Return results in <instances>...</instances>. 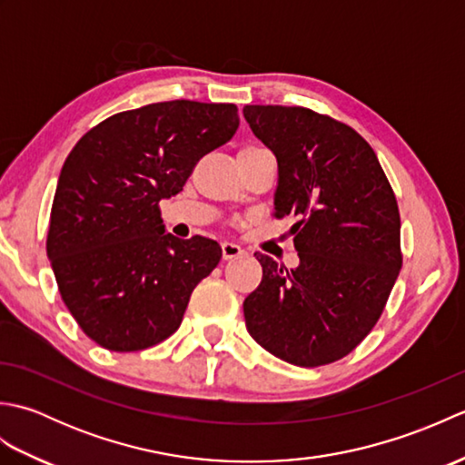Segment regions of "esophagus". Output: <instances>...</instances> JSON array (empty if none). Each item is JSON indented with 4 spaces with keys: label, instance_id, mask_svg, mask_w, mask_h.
<instances>
[{
    "label": "esophagus",
    "instance_id": "34e87169",
    "mask_svg": "<svg viewBox=\"0 0 465 465\" xmlns=\"http://www.w3.org/2000/svg\"><path fill=\"white\" fill-rule=\"evenodd\" d=\"M222 255H223V260H233V258H240V255H243V250H242L240 243L223 242L222 243Z\"/></svg>",
    "mask_w": 465,
    "mask_h": 465
}]
</instances>
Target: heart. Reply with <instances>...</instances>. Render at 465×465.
I'll return each instance as SVG.
<instances>
[{
  "instance_id": "obj_1",
  "label": "heart",
  "mask_w": 465,
  "mask_h": 465,
  "mask_svg": "<svg viewBox=\"0 0 465 465\" xmlns=\"http://www.w3.org/2000/svg\"><path fill=\"white\" fill-rule=\"evenodd\" d=\"M250 147H253V145H250Z\"/></svg>"
}]
</instances>
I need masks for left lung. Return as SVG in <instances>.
Masks as SVG:
<instances>
[{
    "instance_id": "obj_1",
    "label": "left lung",
    "mask_w": 465,
    "mask_h": 465,
    "mask_svg": "<svg viewBox=\"0 0 465 465\" xmlns=\"http://www.w3.org/2000/svg\"><path fill=\"white\" fill-rule=\"evenodd\" d=\"M278 160L275 217L295 215L300 265L255 253L263 278L243 302L263 350L302 368L348 355L385 308L401 270L400 210L378 155L350 125L305 107L245 105Z\"/></svg>"
}]
</instances>
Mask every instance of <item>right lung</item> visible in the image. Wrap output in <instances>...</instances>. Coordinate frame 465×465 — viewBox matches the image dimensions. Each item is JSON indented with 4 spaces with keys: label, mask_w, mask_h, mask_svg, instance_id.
I'll list each match as a JSON object with an SVG mask.
<instances>
[{
    "label": "right lung",
    "mask_w": 465,
    "mask_h": 465,
    "mask_svg": "<svg viewBox=\"0 0 465 465\" xmlns=\"http://www.w3.org/2000/svg\"><path fill=\"white\" fill-rule=\"evenodd\" d=\"M238 125L233 104L160 102L107 117L67 155L47 258L67 310L102 348L137 351L170 338L220 263L217 242L165 232L160 202Z\"/></svg>",
    "instance_id": "1"
}]
</instances>
